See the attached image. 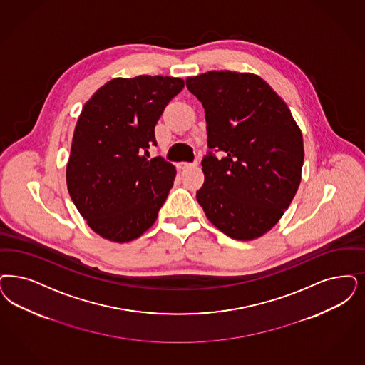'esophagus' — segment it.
Wrapping results in <instances>:
<instances>
[{
    "mask_svg": "<svg viewBox=\"0 0 365 365\" xmlns=\"http://www.w3.org/2000/svg\"><path fill=\"white\" fill-rule=\"evenodd\" d=\"M195 163H187V162H182V163H178V168L179 170H186V168H191V167H195Z\"/></svg>",
    "mask_w": 365,
    "mask_h": 365,
    "instance_id": "34e87169",
    "label": "esophagus"
}]
</instances>
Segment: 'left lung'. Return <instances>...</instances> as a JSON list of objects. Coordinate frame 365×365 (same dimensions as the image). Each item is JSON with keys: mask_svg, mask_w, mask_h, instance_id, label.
<instances>
[{"mask_svg": "<svg viewBox=\"0 0 365 365\" xmlns=\"http://www.w3.org/2000/svg\"><path fill=\"white\" fill-rule=\"evenodd\" d=\"M186 86L205 109L209 151L197 201L214 227L253 240L277 225L301 183L303 138L286 102L260 76L209 71Z\"/></svg>", "mask_w": 365, "mask_h": 365, "instance_id": "obj_1", "label": "left lung"}]
</instances>
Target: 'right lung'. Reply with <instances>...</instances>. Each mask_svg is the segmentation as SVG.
<instances>
[{
  "instance_id": "right-lung-1",
  "label": "right lung",
  "mask_w": 365,
  "mask_h": 365,
  "mask_svg": "<svg viewBox=\"0 0 365 365\" xmlns=\"http://www.w3.org/2000/svg\"><path fill=\"white\" fill-rule=\"evenodd\" d=\"M183 86L173 76L115 78L85 103L66 180L78 212L101 237L128 242L156 221L176 170L162 156H147L156 145L155 126Z\"/></svg>"
}]
</instances>
